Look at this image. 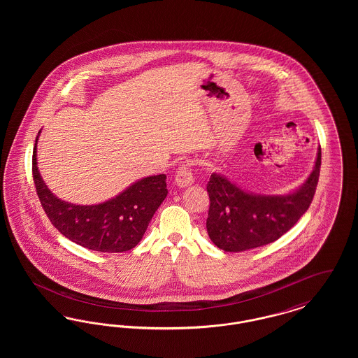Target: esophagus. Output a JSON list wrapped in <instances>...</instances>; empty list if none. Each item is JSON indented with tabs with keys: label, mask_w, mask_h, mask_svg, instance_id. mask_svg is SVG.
<instances>
[{
	"label": "esophagus",
	"mask_w": 358,
	"mask_h": 358,
	"mask_svg": "<svg viewBox=\"0 0 358 358\" xmlns=\"http://www.w3.org/2000/svg\"><path fill=\"white\" fill-rule=\"evenodd\" d=\"M176 184L180 187H185L190 184H193V174L189 164H182L180 165V168L176 171Z\"/></svg>",
	"instance_id": "esophagus-1"
}]
</instances>
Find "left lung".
Here are the masks:
<instances>
[{
  "instance_id": "obj_1",
  "label": "left lung",
  "mask_w": 358,
  "mask_h": 358,
  "mask_svg": "<svg viewBox=\"0 0 358 358\" xmlns=\"http://www.w3.org/2000/svg\"><path fill=\"white\" fill-rule=\"evenodd\" d=\"M321 169V148L306 182L285 196L244 192L220 174L206 184L209 210L206 231L215 245L227 252H241L270 244L283 236L308 209Z\"/></svg>"
}]
</instances>
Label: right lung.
<instances>
[{
  "instance_id": "obj_1",
  "label": "right lung",
  "mask_w": 358,
  "mask_h": 358,
  "mask_svg": "<svg viewBox=\"0 0 358 358\" xmlns=\"http://www.w3.org/2000/svg\"><path fill=\"white\" fill-rule=\"evenodd\" d=\"M37 138L32 157L34 187L53 227L71 241L92 251L124 252L134 248L168 194L166 176L142 178L102 204L66 203L52 193L38 173Z\"/></svg>"
}]
</instances>
